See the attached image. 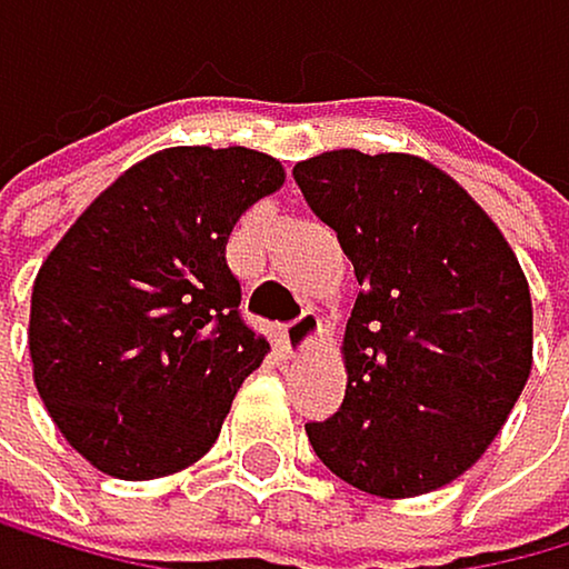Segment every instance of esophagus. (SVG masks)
<instances>
[{
  "label": "esophagus",
  "mask_w": 569,
  "mask_h": 569,
  "mask_svg": "<svg viewBox=\"0 0 569 569\" xmlns=\"http://www.w3.org/2000/svg\"><path fill=\"white\" fill-rule=\"evenodd\" d=\"M320 331H323L320 317L317 313H302L296 323H288V328H284V349L288 352H306L320 338Z\"/></svg>",
  "instance_id": "34e87169"
}]
</instances>
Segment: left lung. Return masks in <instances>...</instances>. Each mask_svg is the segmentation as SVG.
Listing matches in <instances>:
<instances>
[{"mask_svg":"<svg viewBox=\"0 0 569 569\" xmlns=\"http://www.w3.org/2000/svg\"><path fill=\"white\" fill-rule=\"evenodd\" d=\"M302 196L363 284L341 338L346 399L306 423L320 463L381 499L456 481L496 441L535 363L531 288L463 184L409 152H320Z\"/></svg>","mask_w":569,"mask_h":569,"instance_id":"left-lung-1","label":"left lung"}]
</instances>
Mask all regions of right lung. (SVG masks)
Masks as SVG:
<instances>
[{"label": "right lung", "mask_w": 569, "mask_h": 569, "mask_svg": "<svg viewBox=\"0 0 569 569\" xmlns=\"http://www.w3.org/2000/svg\"><path fill=\"white\" fill-rule=\"evenodd\" d=\"M284 184L246 146H173L99 191L46 256L28 349L52 423L96 470L152 481L213 449L270 341L238 317L231 228Z\"/></svg>", "instance_id": "obj_1"}]
</instances>
